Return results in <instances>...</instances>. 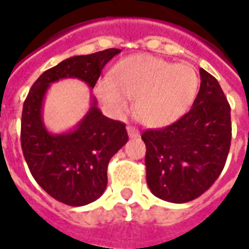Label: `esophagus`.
Returning a JSON list of instances; mask_svg holds the SVG:
<instances>
[{
    "label": "esophagus",
    "instance_id": "esophagus-1",
    "mask_svg": "<svg viewBox=\"0 0 249 249\" xmlns=\"http://www.w3.org/2000/svg\"><path fill=\"white\" fill-rule=\"evenodd\" d=\"M127 134H128V136H130V138H139L140 136L139 130L132 126L127 127Z\"/></svg>",
    "mask_w": 249,
    "mask_h": 249
}]
</instances>
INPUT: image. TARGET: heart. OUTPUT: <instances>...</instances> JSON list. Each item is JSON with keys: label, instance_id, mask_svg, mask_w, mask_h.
<instances>
[{"label": "heart", "instance_id": "1", "mask_svg": "<svg viewBox=\"0 0 249 249\" xmlns=\"http://www.w3.org/2000/svg\"><path fill=\"white\" fill-rule=\"evenodd\" d=\"M198 74L189 64H173L161 57L138 53L114 65L111 78L96 84L97 97L115 115L126 113L128 100L140 122L168 126L180 119L196 100Z\"/></svg>", "mask_w": 249, "mask_h": 249}]
</instances>
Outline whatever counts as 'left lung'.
I'll list each match as a JSON object with an SVG mask.
<instances>
[{
  "label": "left lung",
  "instance_id": "left-lung-1",
  "mask_svg": "<svg viewBox=\"0 0 249 249\" xmlns=\"http://www.w3.org/2000/svg\"><path fill=\"white\" fill-rule=\"evenodd\" d=\"M201 87L192 109L169 126L147 130V184L173 203L193 201L219 177L231 145V107L219 82L199 69Z\"/></svg>",
  "mask_w": 249,
  "mask_h": 249
}]
</instances>
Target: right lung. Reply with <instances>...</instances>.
<instances>
[{"mask_svg":"<svg viewBox=\"0 0 249 249\" xmlns=\"http://www.w3.org/2000/svg\"><path fill=\"white\" fill-rule=\"evenodd\" d=\"M119 52L109 48L65 59L39 76L23 104L20 145L30 172L46 193L69 206H84L104 194L110 159L128 140L126 124L105 117L93 98L73 131L53 135L43 124V100L48 87L61 78H80L94 88L105 65Z\"/></svg>","mask_w":249,"mask_h":249,"instance_id":"right-lung-1","label":"right lung"}]
</instances>
